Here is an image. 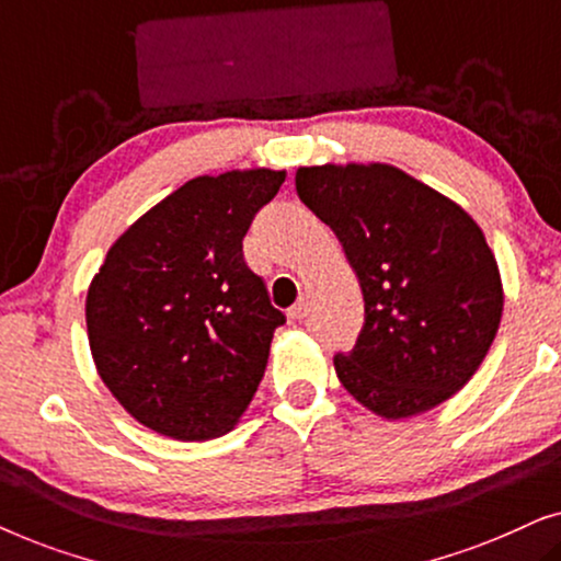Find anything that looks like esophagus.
I'll return each mask as SVG.
<instances>
[{
    "mask_svg": "<svg viewBox=\"0 0 561 561\" xmlns=\"http://www.w3.org/2000/svg\"><path fill=\"white\" fill-rule=\"evenodd\" d=\"M306 311H309V304H306V301H304V298H301V301H298V304H294V306H290V309H288V317H290V319H294V321H301V319L306 317Z\"/></svg>",
    "mask_w": 561,
    "mask_h": 561,
    "instance_id": "obj_1",
    "label": "esophagus"
}]
</instances>
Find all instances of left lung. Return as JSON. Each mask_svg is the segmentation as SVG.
<instances>
[{
    "mask_svg": "<svg viewBox=\"0 0 561 561\" xmlns=\"http://www.w3.org/2000/svg\"><path fill=\"white\" fill-rule=\"evenodd\" d=\"M296 191L340 237L363 288L355 347L334 355L347 393L409 419L465 388L503 317L495 255L470 214L382 163L298 168Z\"/></svg>",
    "mask_w": 561,
    "mask_h": 561,
    "instance_id": "left-lung-1",
    "label": "left lung"
}]
</instances>
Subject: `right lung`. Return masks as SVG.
I'll use <instances>...</instances> for the list:
<instances>
[{
  "mask_svg": "<svg viewBox=\"0 0 561 561\" xmlns=\"http://www.w3.org/2000/svg\"><path fill=\"white\" fill-rule=\"evenodd\" d=\"M286 171L198 175L142 214L106 252L87 296L104 386L152 432L227 434L263 380L286 324L242 240Z\"/></svg>",
  "mask_w": 561,
  "mask_h": 561,
  "instance_id": "add662e5",
  "label": "right lung"
}]
</instances>
